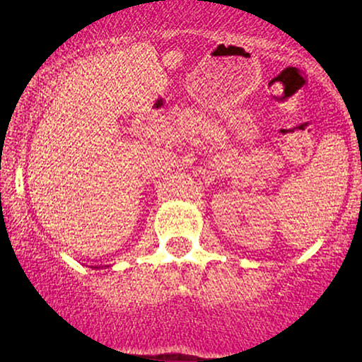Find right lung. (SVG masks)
Returning <instances> with one entry per match:
<instances>
[{"label": "right lung", "mask_w": 362, "mask_h": 362, "mask_svg": "<svg viewBox=\"0 0 362 362\" xmlns=\"http://www.w3.org/2000/svg\"><path fill=\"white\" fill-rule=\"evenodd\" d=\"M95 269H98V267H95Z\"/></svg>", "instance_id": "add662e5"}]
</instances>
